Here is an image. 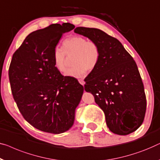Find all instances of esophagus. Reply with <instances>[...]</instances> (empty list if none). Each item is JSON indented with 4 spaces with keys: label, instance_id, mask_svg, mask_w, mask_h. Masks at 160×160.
I'll return each instance as SVG.
<instances>
[{
    "label": "esophagus",
    "instance_id": "esophagus-1",
    "mask_svg": "<svg viewBox=\"0 0 160 160\" xmlns=\"http://www.w3.org/2000/svg\"><path fill=\"white\" fill-rule=\"evenodd\" d=\"M78 82H79L82 86L84 85V81L83 79H78Z\"/></svg>",
    "mask_w": 160,
    "mask_h": 160
}]
</instances>
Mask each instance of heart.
<instances>
[{"label": "heart", "instance_id": "heart-1", "mask_svg": "<svg viewBox=\"0 0 160 160\" xmlns=\"http://www.w3.org/2000/svg\"><path fill=\"white\" fill-rule=\"evenodd\" d=\"M72 58L73 66L69 68L66 75L74 78L84 76L86 71H91L98 64L100 51L94 41L87 40L81 36H73L66 39L63 42V48H55L52 54V60L55 68L60 72L66 71L67 56Z\"/></svg>", "mask_w": 160, "mask_h": 160}]
</instances>
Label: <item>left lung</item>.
Wrapping results in <instances>:
<instances>
[{
    "label": "left lung",
    "mask_w": 160,
    "mask_h": 160,
    "mask_svg": "<svg viewBox=\"0 0 160 160\" xmlns=\"http://www.w3.org/2000/svg\"><path fill=\"white\" fill-rule=\"evenodd\" d=\"M74 32L95 42L100 51L98 64L84 79L85 91L93 94L112 133H133L142 124L147 108L136 62L119 40L100 29L76 27Z\"/></svg>",
    "instance_id": "left-lung-1"
}]
</instances>
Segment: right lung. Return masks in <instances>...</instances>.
I'll list each match as a JSON object with an SVG mask.
<instances>
[{
	"label": "right lung",
	"instance_id": "1",
	"mask_svg": "<svg viewBox=\"0 0 160 160\" xmlns=\"http://www.w3.org/2000/svg\"><path fill=\"white\" fill-rule=\"evenodd\" d=\"M70 23L53 24L30 33L13 55L8 70L13 99L24 118L38 130L58 134L75 120L84 87L55 68L52 54Z\"/></svg>",
	"mask_w": 160,
	"mask_h": 160
}]
</instances>
